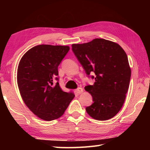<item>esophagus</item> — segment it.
<instances>
[{"mask_svg": "<svg viewBox=\"0 0 150 150\" xmlns=\"http://www.w3.org/2000/svg\"><path fill=\"white\" fill-rule=\"evenodd\" d=\"M76 92H77V93L79 94H81L82 93V92H83V89H82V88H78L77 90H76Z\"/></svg>", "mask_w": 150, "mask_h": 150, "instance_id": "34e87169", "label": "esophagus"}]
</instances>
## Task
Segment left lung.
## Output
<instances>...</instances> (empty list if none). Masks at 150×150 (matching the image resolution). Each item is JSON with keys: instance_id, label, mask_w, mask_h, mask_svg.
I'll list each match as a JSON object with an SVG mask.
<instances>
[{"instance_id": "obj_1", "label": "left lung", "mask_w": 150, "mask_h": 150, "mask_svg": "<svg viewBox=\"0 0 150 150\" xmlns=\"http://www.w3.org/2000/svg\"><path fill=\"white\" fill-rule=\"evenodd\" d=\"M71 47L88 77L95 79L93 85L84 88L93 102L86 110L94 119H111L122 107L129 88L131 69L126 53L118 44L104 39Z\"/></svg>"}]
</instances>
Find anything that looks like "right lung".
Returning a JSON list of instances; mask_svg holds the SVG:
<instances>
[{
    "instance_id": "1",
    "label": "right lung",
    "mask_w": 150,
    "mask_h": 150,
    "mask_svg": "<svg viewBox=\"0 0 150 150\" xmlns=\"http://www.w3.org/2000/svg\"><path fill=\"white\" fill-rule=\"evenodd\" d=\"M69 50L67 46L40 44L28 50L19 62L17 84L21 97L41 119L50 121L61 117L75 97L61 90L57 77L58 66ZM54 79L57 81L55 85Z\"/></svg>"
}]
</instances>
